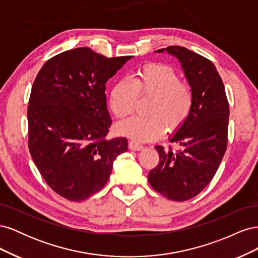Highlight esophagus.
Returning a JSON list of instances; mask_svg holds the SVG:
<instances>
[{"label":"esophagus","instance_id":"obj_1","mask_svg":"<svg viewBox=\"0 0 258 258\" xmlns=\"http://www.w3.org/2000/svg\"><path fill=\"white\" fill-rule=\"evenodd\" d=\"M129 148L132 151H141V150H143V145H141L136 141H130L129 142Z\"/></svg>","mask_w":258,"mask_h":258}]
</instances>
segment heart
Here are the masks:
<instances>
[{
  "instance_id": "obj_1",
  "label": "heart",
  "mask_w": 258,
  "mask_h": 258,
  "mask_svg": "<svg viewBox=\"0 0 258 258\" xmlns=\"http://www.w3.org/2000/svg\"><path fill=\"white\" fill-rule=\"evenodd\" d=\"M140 97H153L147 117H135L117 124L116 131L136 141L146 142L158 139L166 130L179 128L189 116L194 93L188 85L181 82L174 70L166 64L150 63L140 68L131 81L121 80L112 88L110 107L119 119L128 118L135 112Z\"/></svg>"
}]
</instances>
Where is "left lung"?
<instances>
[{"instance_id":"left-lung-1","label":"left lung","mask_w":258,"mask_h":258,"mask_svg":"<svg viewBox=\"0 0 258 258\" xmlns=\"http://www.w3.org/2000/svg\"><path fill=\"white\" fill-rule=\"evenodd\" d=\"M165 51L181 63L194 103L187 119L169 138L181 148L155 146L159 163L148 173V182L163 197L185 201L197 196L220 167L227 147L229 106L223 81L209 59L181 46L156 50Z\"/></svg>"}]
</instances>
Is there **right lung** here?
<instances>
[{
  "label": "right lung",
  "mask_w": 258,
  "mask_h": 258,
  "mask_svg": "<svg viewBox=\"0 0 258 258\" xmlns=\"http://www.w3.org/2000/svg\"><path fill=\"white\" fill-rule=\"evenodd\" d=\"M132 57L106 58L88 47L61 52L42 67L28 106L29 150L45 182L83 201L101 190L126 138L105 139L112 120L105 85Z\"/></svg>",
  "instance_id": "obj_1"
}]
</instances>
